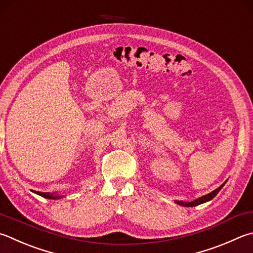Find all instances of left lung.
Listing matches in <instances>:
<instances>
[{
	"label": "left lung",
	"mask_w": 253,
	"mask_h": 253,
	"mask_svg": "<svg viewBox=\"0 0 253 253\" xmlns=\"http://www.w3.org/2000/svg\"><path fill=\"white\" fill-rule=\"evenodd\" d=\"M225 184H226V182L223 183L222 185L219 186V187H218L217 189L212 190L211 193H209V194H207V195H205V196H202V197H199V198H197V199H195V201H193V202L186 203V202H182V201H175V203L180 205V206H185V207L198 206V205H201V204H203V203H206V202L211 201V199H212L213 197H215L216 195L219 193V190H220V189L223 187V185H225Z\"/></svg>",
	"instance_id": "left-lung-1"
}]
</instances>
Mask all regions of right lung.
<instances>
[{
  "mask_svg": "<svg viewBox=\"0 0 253 253\" xmlns=\"http://www.w3.org/2000/svg\"><path fill=\"white\" fill-rule=\"evenodd\" d=\"M38 195H41L42 197H45V198H48V199H57V198H61V196H57V195L54 194H49V193H42V192H38Z\"/></svg>",
  "mask_w": 253,
  "mask_h": 253,
  "instance_id": "add662e5",
  "label": "right lung"
}]
</instances>
